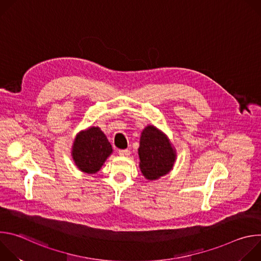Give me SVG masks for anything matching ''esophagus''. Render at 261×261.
Listing matches in <instances>:
<instances>
[{"label":"esophagus","instance_id":"1","mask_svg":"<svg viewBox=\"0 0 261 261\" xmlns=\"http://www.w3.org/2000/svg\"><path fill=\"white\" fill-rule=\"evenodd\" d=\"M119 155L121 156H129L130 151L129 150H119Z\"/></svg>","mask_w":261,"mask_h":261}]
</instances>
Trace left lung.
Returning <instances> with one entry per match:
<instances>
[{
  "label": "left lung",
  "mask_w": 261,
  "mask_h": 261,
  "mask_svg": "<svg viewBox=\"0 0 261 261\" xmlns=\"http://www.w3.org/2000/svg\"><path fill=\"white\" fill-rule=\"evenodd\" d=\"M140 169L148 179H156L172 168L175 154L166 136L154 126L146 127L138 148Z\"/></svg>",
  "instance_id": "1"
}]
</instances>
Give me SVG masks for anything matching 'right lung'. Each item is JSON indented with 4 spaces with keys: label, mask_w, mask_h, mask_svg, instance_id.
<instances>
[{
    "label": "right lung",
    "mask_w": 261,
    "mask_h": 261,
    "mask_svg": "<svg viewBox=\"0 0 261 261\" xmlns=\"http://www.w3.org/2000/svg\"><path fill=\"white\" fill-rule=\"evenodd\" d=\"M113 152L110 142L98 127L81 132L74 141L72 157L77 167L87 173L97 172Z\"/></svg>",
    "instance_id": "1"
}]
</instances>
